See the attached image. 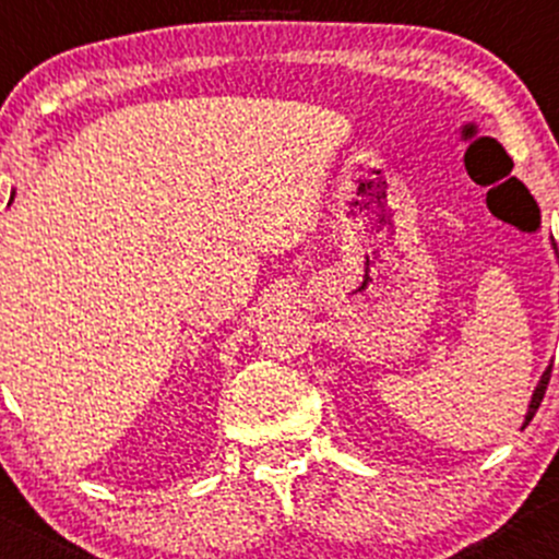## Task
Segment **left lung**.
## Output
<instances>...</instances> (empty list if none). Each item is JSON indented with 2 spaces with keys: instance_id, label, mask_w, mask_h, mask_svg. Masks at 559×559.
I'll use <instances>...</instances> for the list:
<instances>
[{
  "instance_id": "8db88e82",
  "label": "left lung",
  "mask_w": 559,
  "mask_h": 559,
  "mask_svg": "<svg viewBox=\"0 0 559 559\" xmlns=\"http://www.w3.org/2000/svg\"><path fill=\"white\" fill-rule=\"evenodd\" d=\"M549 376H551V365H549V368L544 370V376H540V381H538V386H535L533 397H530L527 416H524V425H522V427H527V425H530V419H533V416H535V411H538L540 400H544V394H546V384H549Z\"/></svg>"
}]
</instances>
